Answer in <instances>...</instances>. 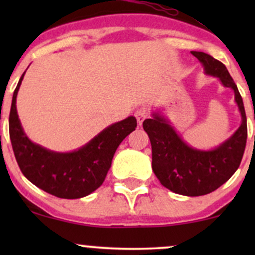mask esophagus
Listing matches in <instances>:
<instances>
[{"label": "esophagus", "mask_w": 255, "mask_h": 255, "mask_svg": "<svg viewBox=\"0 0 255 255\" xmlns=\"http://www.w3.org/2000/svg\"><path fill=\"white\" fill-rule=\"evenodd\" d=\"M147 115H148V111L146 110L145 108H141V109H137L135 111V118H136L137 124L141 126L142 122H144V120L147 118Z\"/></svg>", "instance_id": "obj_1"}]
</instances>
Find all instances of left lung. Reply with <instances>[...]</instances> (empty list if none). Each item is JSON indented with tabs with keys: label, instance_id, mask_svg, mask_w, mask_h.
Masks as SVG:
<instances>
[{
	"label": "left lung",
	"instance_id": "8db88e82",
	"mask_svg": "<svg viewBox=\"0 0 255 255\" xmlns=\"http://www.w3.org/2000/svg\"><path fill=\"white\" fill-rule=\"evenodd\" d=\"M203 64L204 73L218 78L234 91L241 125L231 135L210 150L193 147L182 139L175 127L159 111H152L142 127L152 146V170L165 188L186 197L209 194L227 182L238 170L247 141V119L244 101L227 67L201 51H192Z\"/></svg>",
	"mask_w": 255,
	"mask_h": 255
}]
</instances>
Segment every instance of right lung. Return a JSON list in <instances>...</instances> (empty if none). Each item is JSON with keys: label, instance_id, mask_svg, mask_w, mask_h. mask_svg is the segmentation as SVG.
Returning <instances> with one entry per match:
<instances>
[{"label": "right lung", "instance_id": "right-lung-1", "mask_svg": "<svg viewBox=\"0 0 255 255\" xmlns=\"http://www.w3.org/2000/svg\"><path fill=\"white\" fill-rule=\"evenodd\" d=\"M25 73L13 93L9 114V136L20 170L34 186L57 198L86 197L104 182L119 145L135 130L136 119L128 116L108 126L78 150H49L32 141L17 115L16 96Z\"/></svg>", "mask_w": 255, "mask_h": 255}]
</instances>
